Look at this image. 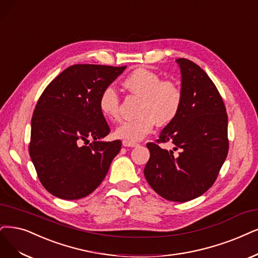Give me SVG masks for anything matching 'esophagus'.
<instances>
[{
	"mask_svg": "<svg viewBox=\"0 0 258 258\" xmlns=\"http://www.w3.org/2000/svg\"><path fill=\"white\" fill-rule=\"evenodd\" d=\"M122 145L124 147H132V148L138 146V144H136V142H130V141H125V140L122 141Z\"/></svg>",
	"mask_w": 258,
	"mask_h": 258,
	"instance_id": "obj_1",
	"label": "esophagus"
}]
</instances>
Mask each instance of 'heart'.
Instances as JSON below:
<instances>
[{"label": "heart", "instance_id": "obj_1", "mask_svg": "<svg viewBox=\"0 0 258 258\" xmlns=\"http://www.w3.org/2000/svg\"><path fill=\"white\" fill-rule=\"evenodd\" d=\"M132 94L141 98L138 117L122 122L114 131V136L130 142L146 138L153 131L155 123L168 125L182 107L183 93L172 81H163L160 76L147 68H138L130 73L123 82ZM119 94L112 86L103 89L99 98V108L105 118L117 121L121 116Z\"/></svg>", "mask_w": 258, "mask_h": 258}]
</instances>
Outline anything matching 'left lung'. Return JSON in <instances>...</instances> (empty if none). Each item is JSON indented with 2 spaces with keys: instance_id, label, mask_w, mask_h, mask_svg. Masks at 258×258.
Segmentation results:
<instances>
[{
  "instance_id": "1",
  "label": "left lung",
  "mask_w": 258,
  "mask_h": 258,
  "mask_svg": "<svg viewBox=\"0 0 258 258\" xmlns=\"http://www.w3.org/2000/svg\"><path fill=\"white\" fill-rule=\"evenodd\" d=\"M176 61L182 73V107L155 144H147L151 155L144 173L160 197L187 202L205 194L220 172L228 152L227 113L206 72L189 59ZM169 141L173 150L159 146Z\"/></svg>"
}]
</instances>
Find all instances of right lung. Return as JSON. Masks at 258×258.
Segmentation results:
<instances>
[{
	"instance_id": "obj_1",
	"label": "right lung",
	"mask_w": 258,
	"mask_h": 258,
	"mask_svg": "<svg viewBox=\"0 0 258 258\" xmlns=\"http://www.w3.org/2000/svg\"><path fill=\"white\" fill-rule=\"evenodd\" d=\"M125 68L73 64L40 95L28 151L38 178L51 195L79 200L94 191L106 176L122 142L100 140L110 128L100 111L99 98Z\"/></svg>"
}]
</instances>
